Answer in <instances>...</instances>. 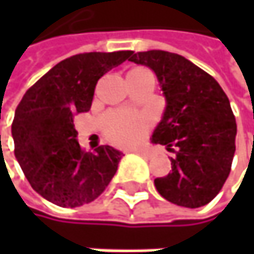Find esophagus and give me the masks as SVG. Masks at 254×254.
<instances>
[{
  "label": "esophagus",
  "mask_w": 254,
  "mask_h": 254,
  "mask_svg": "<svg viewBox=\"0 0 254 254\" xmlns=\"http://www.w3.org/2000/svg\"><path fill=\"white\" fill-rule=\"evenodd\" d=\"M139 156H142L144 159H151L153 157V154L151 153H148V151H144V150H139V151H136Z\"/></svg>",
  "instance_id": "1"
}]
</instances>
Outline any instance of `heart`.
I'll return each instance as SVG.
<instances>
[{
  "instance_id": "obj_1",
  "label": "heart",
  "mask_w": 254,
  "mask_h": 254,
  "mask_svg": "<svg viewBox=\"0 0 254 254\" xmlns=\"http://www.w3.org/2000/svg\"><path fill=\"white\" fill-rule=\"evenodd\" d=\"M106 132L119 145H133L139 142L147 130V121L138 115L116 112L106 118Z\"/></svg>"
}]
</instances>
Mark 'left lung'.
<instances>
[{"label":"left lung","instance_id":"left-lung-1","mask_svg":"<svg viewBox=\"0 0 254 254\" xmlns=\"http://www.w3.org/2000/svg\"><path fill=\"white\" fill-rule=\"evenodd\" d=\"M135 64L154 72L166 107L150 138L175 151L172 172L156 178L168 201L195 209L221 191L235 153L237 124L221 85L185 57L151 50L132 54Z\"/></svg>","mask_w":254,"mask_h":254}]
</instances>
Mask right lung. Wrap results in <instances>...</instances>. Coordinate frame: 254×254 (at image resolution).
I'll list each match as a JSON object with an SVG mask.
<instances>
[{
  "label": "right lung",
  "instance_id": "right-lung-1",
  "mask_svg": "<svg viewBox=\"0 0 254 254\" xmlns=\"http://www.w3.org/2000/svg\"><path fill=\"white\" fill-rule=\"evenodd\" d=\"M130 54H76L26 91L11 125L14 156L32 188L45 200L79 207L94 201L115 177L124 153L110 145L82 151L73 116L91 109L98 79Z\"/></svg>",
  "mask_w": 254,
  "mask_h": 254
}]
</instances>
